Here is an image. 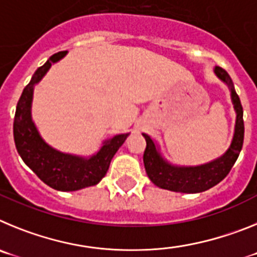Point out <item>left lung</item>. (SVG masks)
<instances>
[{"label":"left lung","instance_id":"left-lung-1","mask_svg":"<svg viewBox=\"0 0 257 257\" xmlns=\"http://www.w3.org/2000/svg\"><path fill=\"white\" fill-rule=\"evenodd\" d=\"M215 73L230 87L231 100H233L235 112H237L235 131L230 147L224 156L212 162L206 163V165L196 166V167H175L163 161L161 154L157 151L153 140L148 135L143 134L147 140V148H145L144 156H143L145 171L148 174L152 183L156 184L157 187L180 193L205 192V190L215 187L225 178L237 161L242 145H243L244 138L243 109H242L239 97L233 87L231 78L226 73V70L216 67Z\"/></svg>","mask_w":257,"mask_h":257}]
</instances>
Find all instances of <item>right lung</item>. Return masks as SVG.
<instances>
[{
	"instance_id": "add662e5",
	"label": "right lung",
	"mask_w": 257,
	"mask_h": 257,
	"mask_svg": "<svg viewBox=\"0 0 257 257\" xmlns=\"http://www.w3.org/2000/svg\"><path fill=\"white\" fill-rule=\"evenodd\" d=\"M65 54L67 51L54 54L36 70L31 82L23 90L14 118V140L22 160L45 184L61 192H73L92 187L105 176L113 156L128 134L106 140L100 151L88 160L60 153L42 140L31 118L33 86L46 74L52 63L60 60Z\"/></svg>"
}]
</instances>
